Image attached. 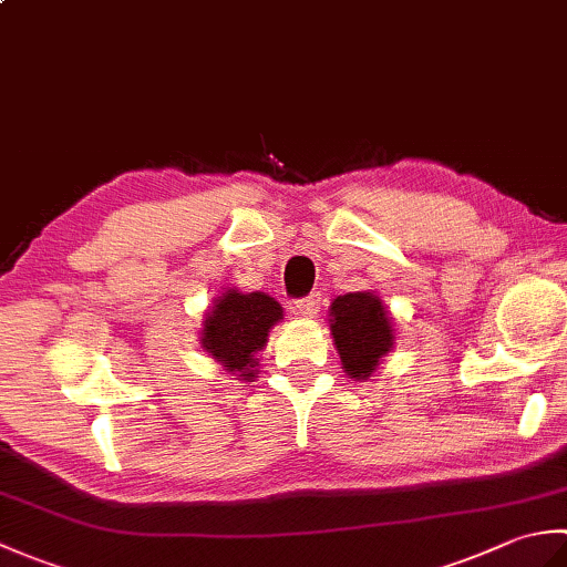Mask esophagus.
<instances>
[{
    "instance_id": "obj_1",
    "label": "esophagus",
    "mask_w": 567,
    "mask_h": 567,
    "mask_svg": "<svg viewBox=\"0 0 567 567\" xmlns=\"http://www.w3.org/2000/svg\"><path fill=\"white\" fill-rule=\"evenodd\" d=\"M295 309H297V315L302 317V319H315L319 315V309H321V295L319 292H311L309 297L299 299Z\"/></svg>"
}]
</instances>
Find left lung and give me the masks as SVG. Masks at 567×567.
<instances>
[{
	"label": "left lung",
	"instance_id": "left-lung-1",
	"mask_svg": "<svg viewBox=\"0 0 567 567\" xmlns=\"http://www.w3.org/2000/svg\"><path fill=\"white\" fill-rule=\"evenodd\" d=\"M329 329L348 378L370 380L392 353L396 333L378 292H348L329 307Z\"/></svg>",
	"mask_w": 567,
	"mask_h": 567
}]
</instances>
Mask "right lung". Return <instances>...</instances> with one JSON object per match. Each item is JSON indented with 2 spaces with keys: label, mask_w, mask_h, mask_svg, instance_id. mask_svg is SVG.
<instances>
[{
  "label": "right lung",
  "mask_w": 567,
  "mask_h": 567,
  "mask_svg": "<svg viewBox=\"0 0 567 567\" xmlns=\"http://www.w3.org/2000/svg\"><path fill=\"white\" fill-rule=\"evenodd\" d=\"M282 319V307L275 297L224 287V292L204 311L199 343L204 353L234 380L256 382L260 372L258 353L268 343L270 329Z\"/></svg>",
  "instance_id": "1"
}]
</instances>
